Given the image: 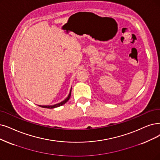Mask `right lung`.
Instances as JSON below:
<instances>
[{
    "label": "right lung",
    "instance_id": "add662e5",
    "mask_svg": "<svg viewBox=\"0 0 160 160\" xmlns=\"http://www.w3.org/2000/svg\"><path fill=\"white\" fill-rule=\"evenodd\" d=\"M71 93H72V89H71V91H70V92H69V94L68 95V97L64 100L60 102V103H58V104L53 105V106H39L42 107V108H50V109H52V108H57V107H59L60 106H62V105H63L64 104H66V102L69 100L70 97H71Z\"/></svg>",
    "mask_w": 160,
    "mask_h": 160
}]
</instances>
